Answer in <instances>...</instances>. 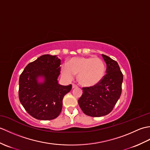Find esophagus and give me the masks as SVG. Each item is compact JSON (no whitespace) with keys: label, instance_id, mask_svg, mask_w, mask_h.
<instances>
[{"label":"esophagus","instance_id":"esophagus-1","mask_svg":"<svg viewBox=\"0 0 150 150\" xmlns=\"http://www.w3.org/2000/svg\"><path fill=\"white\" fill-rule=\"evenodd\" d=\"M77 88V85H76L75 84H72V88Z\"/></svg>","mask_w":150,"mask_h":150}]
</instances>
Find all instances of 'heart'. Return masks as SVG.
Wrapping results in <instances>:
<instances>
[{"instance_id": "heart-1", "label": "heart", "mask_w": 150, "mask_h": 150, "mask_svg": "<svg viewBox=\"0 0 150 150\" xmlns=\"http://www.w3.org/2000/svg\"><path fill=\"white\" fill-rule=\"evenodd\" d=\"M62 75L72 80L75 75H78L79 83L86 87H91L103 80L106 67L103 60L98 57H75L68 62V65L61 67Z\"/></svg>"}]
</instances>
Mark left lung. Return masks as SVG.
I'll use <instances>...</instances> for the list:
<instances>
[{"mask_svg":"<svg viewBox=\"0 0 150 150\" xmlns=\"http://www.w3.org/2000/svg\"><path fill=\"white\" fill-rule=\"evenodd\" d=\"M102 56L106 63V74L97 85L82 88L83 93L78 100L84 113L93 117L109 114L122 93L123 75L119 64L107 55Z\"/></svg>","mask_w":150,"mask_h":150,"instance_id":"left-lung-1","label":"left lung"}]
</instances>
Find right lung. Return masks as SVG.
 <instances>
[{
  "mask_svg": "<svg viewBox=\"0 0 150 150\" xmlns=\"http://www.w3.org/2000/svg\"><path fill=\"white\" fill-rule=\"evenodd\" d=\"M60 65V59L57 55H43L28 64L19 77V100L27 112L38 120L58 117L63 98L71 90V84L58 83ZM39 77L43 78V82L38 81Z\"/></svg>",
  "mask_w": 150,
  "mask_h": 150,
  "instance_id": "obj_1",
  "label": "right lung"
}]
</instances>
